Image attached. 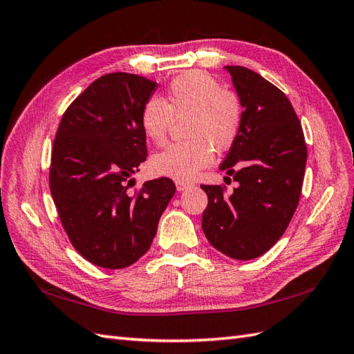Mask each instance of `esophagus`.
<instances>
[{"label":"esophagus","mask_w":354,"mask_h":354,"mask_svg":"<svg viewBox=\"0 0 354 354\" xmlns=\"http://www.w3.org/2000/svg\"><path fill=\"white\" fill-rule=\"evenodd\" d=\"M175 184H176V190H178V192H184V190L189 189V187L193 185V184L189 183V181H176Z\"/></svg>","instance_id":"obj_1"}]
</instances>
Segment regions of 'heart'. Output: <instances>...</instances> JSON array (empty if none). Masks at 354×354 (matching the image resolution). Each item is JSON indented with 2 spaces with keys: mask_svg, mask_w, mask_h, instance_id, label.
Wrapping results in <instances>:
<instances>
[{
  "mask_svg": "<svg viewBox=\"0 0 354 354\" xmlns=\"http://www.w3.org/2000/svg\"><path fill=\"white\" fill-rule=\"evenodd\" d=\"M190 140L171 142L150 158L156 176L190 181L214 160V149L223 152L234 145L243 124V103L216 77L201 70L184 73L170 82L165 100L152 95L140 112L146 137L162 145L175 118H185Z\"/></svg>",
  "mask_w": 354,
  "mask_h": 354,
  "instance_id": "obj_1",
  "label": "heart"
}]
</instances>
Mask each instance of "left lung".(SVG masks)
Returning a JSON list of instances; mask_svg holds the SVG:
<instances>
[{
  "instance_id": "8db88e82",
  "label": "left lung",
  "mask_w": 354,
  "mask_h": 354,
  "mask_svg": "<svg viewBox=\"0 0 354 354\" xmlns=\"http://www.w3.org/2000/svg\"><path fill=\"white\" fill-rule=\"evenodd\" d=\"M225 70L243 103V124L221 170L239 187L227 196L222 185H201L208 196L202 230L217 251L252 260L278 242L295 213L307 147L301 123L283 91L245 66Z\"/></svg>"
}]
</instances>
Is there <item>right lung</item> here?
Instances as JSON below:
<instances>
[{"label":"right lung","instance_id":"right-lung-1","mask_svg":"<svg viewBox=\"0 0 354 354\" xmlns=\"http://www.w3.org/2000/svg\"><path fill=\"white\" fill-rule=\"evenodd\" d=\"M153 80L111 73L94 80L62 115L51 150L50 190L70 242L93 265L123 269L142 257L176 192L169 178L129 193L146 161L140 112Z\"/></svg>","mask_w":354,"mask_h":354}]
</instances>
